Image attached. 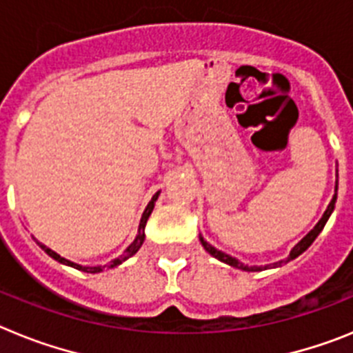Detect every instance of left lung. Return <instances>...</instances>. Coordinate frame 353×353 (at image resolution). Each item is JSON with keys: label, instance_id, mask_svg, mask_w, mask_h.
<instances>
[{"label": "left lung", "instance_id": "1", "mask_svg": "<svg viewBox=\"0 0 353 353\" xmlns=\"http://www.w3.org/2000/svg\"><path fill=\"white\" fill-rule=\"evenodd\" d=\"M336 199H338V170H336L334 196H332V199H330V203H329V207H327V210L323 212L322 219H320V221H318L316 224H314L313 230H311V232L307 233V235H305L304 239H302L301 242H299V244L293 245V249H292V251H290V256L286 258V261L295 260V258H297L299 254H302V252H304L305 249H307V248H310L311 244H313L314 239H316V236L320 235V232H322V230H323V226H325V223H327V221H329L330 214H332V212H334ZM199 242H201V245H203L205 251H207L208 254H212V256H214V258H217V260H219V261H223V263L230 265V267H235V269L245 270V272H260V270L269 269V265H265V267H258V265H245V263H242V261L236 260L235 256H230V254H226V252L219 251V249H215L214 245L208 244L207 240H205L203 236H201V235H199ZM286 261H285V263H286ZM281 263H283V261H277V263H274V265H281Z\"/></svg>", "mask_w": 353, "mask_h": 353}]
</instances>
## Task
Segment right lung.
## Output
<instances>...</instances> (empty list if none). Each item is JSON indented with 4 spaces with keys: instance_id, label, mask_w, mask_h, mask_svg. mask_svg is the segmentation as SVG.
I'll list each match as a JSON object with an SVG mask.
<instances>
[{
    "instance_id": "add662e5",
    "label": "right lung",
    "mask_w": 353,
    "mask_h": 353,
    "mask_svg": "<svg viewBox=\"0 0 353 353\" xmlns=\"http://www.w3.org/2000/svg\"><path fill=\"white\" fill-rule=\"evenodd\" d=\"M159 194H161V191L155 192L154 198L150 199V203L146 205L145 212H143V215H141V221H139L138 235H136V239H134L132 244H130L129 248L125 249V251L121 252L120 256L114 258V260H111V261H109V263H105V265H95V267H84V265L74 263V261H70V260H67V258L60 256V254H58V252H54V251H52V249L46 248V245L40 244V248H42L43 251L48 252V254H49V256L52 258V260L60 261V263L68 265V267H74V269L83 270V272H88V274H99V272H102V270H105V269H113V267H118V265H120V263H123V261H125V260H129L130 256H134V254H136V252L139 251V248H141V245H143V242H145V226H146V221H148L150 214H152V210H154L155 201H157Z\"/></svg>"
}]
</instances>
